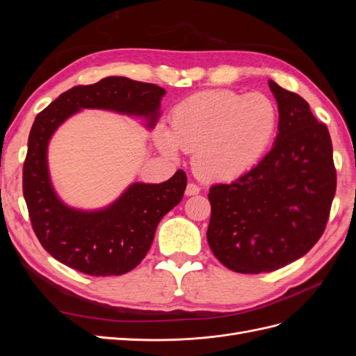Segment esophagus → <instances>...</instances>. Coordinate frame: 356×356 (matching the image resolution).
Returning a JSON list of instances; mask_svg holds the SVG:
<instances>
[{"mask_svg":"<svg viewBox=\"0 0 356 356\" xmlns=\"http://www.w3.org/2000/svg\"><path fill=\"white\" fill-rule=\"evenodd\" d=\"M199 191H200V187L196 186V184H193V182H190V184L186 188V195L187 196H195V195H199Z\"/></svg>","mask_w":356,"mask_h":356,"instance_id":"obj_1","label":"esophagus"}]
</instances>
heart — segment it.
Wrapping results in <instances>:
<instances>
[{
  "label": "heart",
  "instance_id": "1",
  "mask_svg": "<svg viewBox=\"0 0 356 356\" xmlns=\"http://www.w3.org/2000/svg\"><path fill=\"white\" fill-rule=\"evenodd\" d=\"M277 123L276 105L263 93L204 90L174 106L169 131L159 127L156 143L169 156L195 153L193 166L203 178L233 179L264 156Z\"/></svg>",
  "mask_w": 356,
  "mask_h": 356
}]
</instances>
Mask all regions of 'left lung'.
Instances as JSON below:
<instances>
[{
    "instance_id": "left-lung-1",
    "label": "left lung",
    "mask_w": 356,
    "mask_h": 356,
    "mask_svg": "<svg viewBox=\"0 0 356 356\" xmlns=\"http://www.w3.org/2000/svg\"><path fill=\"white\" fill-rule=\"evenodd\" d=\"M277 101L273 148L230 184L209 188L208 243L238 273H263L298 260L324 233L337 174L325 123L300 95L268 81Z\"/></svg>"
}]
</instances>
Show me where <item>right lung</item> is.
<instances>
[{
    "mask_svg": "<svg viewBox=\"0 0 356 356\" xmlns=\"http://www.w3.org/2000/svg\"><path fill=\"white\" fill-rule=\"evenodd\" d=\"M165 89L126 77H106L95 84L74 86L37 114L28 138L24 163V197L32 230L58 261L90 276L124 275L144 260L157 224L182 200L187 187L179 169L161 184H136L110 208L83 212L63 204L51 188L47 144L56 127L81 108H104L145 115L149 127L159 117Z\"/></svg>",
    "mask_w": 356,
    "mask_h": 356,
    "instance_id": "right-lung-1",
    "label": "right lung"
}]
</instances>
